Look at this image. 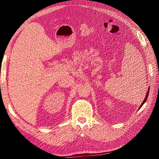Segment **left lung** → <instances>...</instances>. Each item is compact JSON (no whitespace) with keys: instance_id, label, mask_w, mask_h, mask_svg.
<instances>
[{"instance_id":"left-lung-1","label":"left lung","mask_w":159,"mask_h":159,"mask_svg":"<svg viewBox=\"0 0 159 159\" xmlns=\"http://www.w3.org/2000/svg\"><path fill=\"white\" fill-rule=\"evenodd\" d=\"M149 88H148V91H147V94H146V96H145V98L144 99V101H143V103H141V105H140V107H139V109H141V107H142V105H143L144 103H145L146 102V101H147V98H148V92H149V89H149Z\"/></svg>"}]
</instances>
